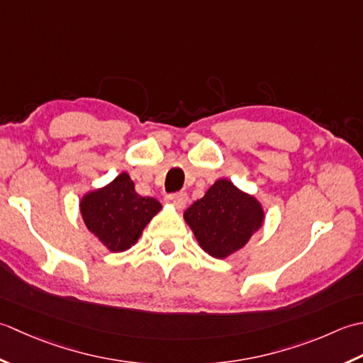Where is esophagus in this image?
Segmentation results:
<instances>
[{
	"instance_id": "esophagus-1",
	"label": "esophagus",
	"mask_w": 363,
	"mask_h": 363,
	"mask_svg": "<svg viewBox=\"0 0 363 363\" xmlns=\"http://www.w3.org/2000/svg\"><path fill=\"white\" fill-rule=\"evenodd\" d=\"M166 201L169 203L175 205L177 208H184V206H186V203H188V194H186V192H175V194H169L166 197Z\"/></svg>"
}]
</instances>
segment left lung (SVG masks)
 Masks as SVG:
<instances>
[{"label":"left lung","mask_w":363,"mask_h":363,"mask_svg":"<svg viewBox=\"0 0 363 363\" xmlns=\"http://www.w3.org/2000/svg\"><path fill=\"white\" fill-rule=\"evenodd\" d=\"M206 254L227 258L246 246L263 225L264 211L254 196L220 179L183 214Z\"/></svg>","instance_id":"1"}]
</instances>
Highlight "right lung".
Here are the masks:
<instances>
[{
    "mask_svg": "<svg viewBox=\"0 0 363 363\" xmlns=\"http://www.w3.org/2000/svg\"><path fill=\"white\" fill-rule=\"evenodd\" d=\"M160 210L157 199L138 194L127 172L106 186L87 192L79 202L86 227L111 252L130 249Z\"/></svg>",
    "mask_w": 363,
    "mask_h": 363,
    "instance_id": "add662e5",
    "label": "right lung"
}]
</instances>
